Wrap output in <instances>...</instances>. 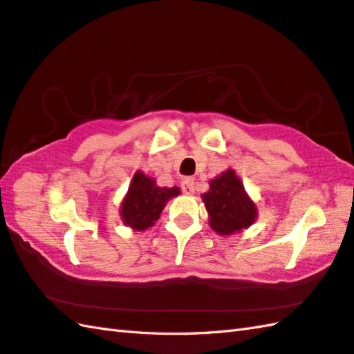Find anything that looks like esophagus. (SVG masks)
Masks as SVG:
<instances>
[{
    "mask_svg": "<svg viewBox=\"0 0 354 354\" xmlns=\"http://www.w3.org/2000/svg\"><path fill=\"white\" fill-rule=\"evenodd\" d=\"M182 189L185 194H187V196H191V194H194V191H196V182H194V178L191 177H186L182 180Z\"/></svg>",
    "mask_w": 354,
    "mask_h": 354,
    "instance_id": "obj_1",
    "label": "esophagus"
}]
</instances>
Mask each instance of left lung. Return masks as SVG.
I'll return each instance as SVG.
<instances>
[{
  "label": "left lung",
  "mask_w": 354,
  "mask_h": 354,
  "mask_svg": "<svg viewBox=\"0 0 354 354\" xmlns=\"http://www.w3.org/2000/svg\"><path fill=\"white\" fill-rule=\"evenodd\" d=\"M209 215V226L218 235L243 232L255 223L258 209L234 169H226L209 182L201 196Z\"/></svg>",
  "instance_id": "left-lung-1"
}]
</instances>
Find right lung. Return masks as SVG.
<instances>
[{
	"mask_svg": "<svg viewBox=\"0 0 354 354\" xmlns=\"http://www.w3.org/2000/svg\"><path fill=\"white\" fill-rule=\"evenodd\" d=\"M178 194L177 186H157L153 177L136 171L120 203V218L125 226L142 232L154 226L168 200L177 197Z\"/></svg>",
	"mask_w": 354,
	"mask_h": 354,
	"instance_id": "obj_1",
	"label": "right lung"
}]
</instances>
